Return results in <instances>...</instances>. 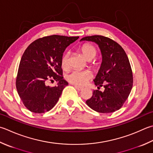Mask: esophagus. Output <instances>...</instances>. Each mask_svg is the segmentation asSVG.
Listing matches in <instances>:
<instances>
[{
    "instance_id": "1",
    "label": "esophagus",
    "mask_w": 153,
    "mask_h": 153,
    "mask_svg": "<svg viewBox=\"0 0 153 153\" xmlns=\"http://www.w3.org/2000/svg\"><path fill=\"white\" fill-rule=\"evenodd\" d=\"M74 87H75V88H76L77 90H78V91H81V90H82V89H83L82 88H81V87H79L77 85H74Z\"/></svg>"
}]
</instances>
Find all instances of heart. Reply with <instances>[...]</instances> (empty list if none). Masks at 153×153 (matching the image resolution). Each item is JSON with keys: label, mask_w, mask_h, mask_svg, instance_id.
Listing matches in <instances>:
<instances>
[{"label": "heart", "mask_w": 153, "mask_h": 153, "mask_svg": "<svg viewBox=\"0 0 153 153\" xmlns=\"http://www.w3.org/2000/svg\"><path fill=\"white\" fill-rule=\"evenodd\" d=\"M81 52L88 60H91L96 56L97 48L95 46L89 43L83 44L81 47ZM61 65L64 70H68L70 65V52L65 51L61 57ZM92 78V73L89 70H74L66 76V79L72 84L77 86L85 85Z\"/></svg>", "instance_id": "obj_1"}]
</instances>
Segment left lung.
Segmentation results:
<instances>
[{"mask_svg": "<svg viewBox=\"0 0 153 153\" xmlns=\"http://www.w3.org/2000/svg\"><path fill=\"white\" fill-rule=\"evenodd\" d=\"M82 40L97 43L103 58L94 83L98 89L103 86L105 90H94L86 103L99 113L115 112L123 105L133 88V71L126 53L117 42L103 36H85Z\"/></svg>", "mask_w": 153, "mask_h": 153, "instance_id": "obj_1", "label": "left lung"}]
</instances>
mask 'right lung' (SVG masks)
I'll use <instances>...</instances> for the list:
<instances>
[{
  "mask_svg": "<svg viewBox=\"0 0 153 153\" xmlns=\"http://www.w3.org/2000/svg\"><path fill=\"white\" fill-rule=\"evenodd\" d=\"M78 38L51 35L38 38L27 47L19 64L16 87L24 105L31 112L46 113L58 102L68 84L63 79L61 57ZM54 80L59 82L56 86L46 85Z\"/></svg>",
  "mask_w": 153,
  "mask_h": 153,
  "instance_id": "1",
  "label": "right lung"
}]
</instances>
